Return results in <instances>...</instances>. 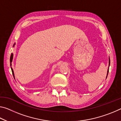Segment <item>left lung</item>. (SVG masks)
I'll list each match as a JSON object with an SVG mask.
<instances>
[{"label":"left lung","instance_id":"1","mask_svg":"<svg viewBox=\"0 0 121 121\" xmlns=\"http://www.w3.org/2000/svg\"><path fill=\"white\" fill-rule=\"evenodd\" d=\"M110 58H109V66H110ZM109 67H108V71H107V77H106V78H107V76H108V72H109Z\"/></svg>","mask_w":121,"mask_h":121}]
</instances>
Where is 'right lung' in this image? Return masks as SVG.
<instances>
[{
    "label": "right lung",
    "mask_w": 121,
    "mask_h": 121,
    "mask_svg": "<svg viewBox=\"0 0 121 121\" xmlns=\"http://www.w3.org/2000/svg\"><path fill=\"white\" fill-rule=\"evenodd\" d=\"M16 43H14V45H13V47H14V45ZM13 54L12 53L11 54V57H10V66H11V70H12V74H13V77H14V72H13V69L12 68V67H11V66H12V60H13Z\"/></svg>",
    "instance_id": "add662e5"
}]
</instances>
